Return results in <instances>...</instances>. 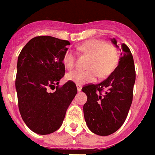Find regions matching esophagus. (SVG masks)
<instances>
[{"mask_svg": "<svg viewBox=\"0 0 155 155\" xmlns=\"http://www.w3.org/2000/svg\"><path fill=\"white\" fill-rule=\"evenodd\" d=\"M76 87H77V90L79 91H81V89H82L81 85H80V84H77V85H76Z\"/></svg>", "mask_w": 155, "mask_h": 155, "instance_id": "obj_1", "label": "esophagus"}]
</instances>
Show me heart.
Wrapping results in <instances>:
<instances>
[{"label": "heart", "mask_w": 155, "mask_h": 155, "mask_svg": "<svg viewBox=\"0 0 155 155\" xmlns=\"http://www.w3.org/2000/svg\"><path fill=\"white\" fill-rule=\"evenodd\" d=\"M84 54L91 56L87 71L75 70L67 75V79L77 84H84L95 81L98 76L106 77L116 68L119 62V53L116 48L108 45L106 41L99 39H91L78 47ZM62 62L68 70L75 66V54L71 50H67L64 54Z\"/></svg>", "instance_id": "heart-1"}]
</instances>
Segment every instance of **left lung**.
Masks as SVG:
<instances>
[{
  "label": "left lung",
  "mask_w": 155,
  "mask_h": 155,
  "mask_svg": "<svg viewBox=\"0 0 155 155\" xmlns=\"http://www.w3.org/2000/svg\"><path fill=\"white\" fill-rule=\"evenodd\" d=\"M111 41L119 48L115 38ZM134 82L133 56L129 48L122 44L119 65L112 73L100 84H86L82 88L87 97L84 114L91 131L107 136L121 127L131 105Z\"/></svg>",
  "instance_id": "8db88e82"
}]
</instances>
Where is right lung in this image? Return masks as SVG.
<instances>
[{
    "instance_id": "add662e5",
    "label": "right lung",
    "mask_w": 155,
    "mask_h": 155,
    "mask_svg": "<svg viewBox=\"0 0 155 155\" xmlns=\"http://www.w3.org/2000/svg\"><path fill=\"white\" fill-rule=\"evenodd\" d=\"M68 41L49 36L31 39L17 60L16 90L18 107L28 127L39 134H48L62 125L67 109L77 93L74 82L60 87L65 74L63 56ZM56 87L50 93L49 89Z\"/></svg>"
}]
</instances>
